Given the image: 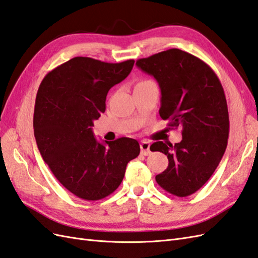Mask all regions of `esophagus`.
<instances>
[{
  "label": "esophagus",
  "mask_w": 258,
  "mask_h": 258,
  "mask_svg": "<svg viewBox=\"0 0 258 258\" xmlns=\"http://www.w3.org/2000/svg\"><path fill=\"white\" fill-rule=\"evenodd\" d=\"M140 149H141V154H143V155H148L151 152V151H150V143L147 142V141L141 142Z\"/></svg>",
  "instance_id": "1"
}]
</instances>
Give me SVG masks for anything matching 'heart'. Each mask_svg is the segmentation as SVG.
<instances>
[{
  "label": "heart",
  "instance_id": "b5f03b06",
  "mask_svg": "<svg viewBox=\"0 0 258 258\" xmlns=\"http://www.w3.org/2000/svg\"><path fill=\"white\" fill-rule=\"evenodd\" d=\"M150 82H152V81H150V80H142V81H140L139 83H138L137 85H142V84H147V83H150ZM136 85V86H137Z\"/></svg>",
  "mask_w": 258,
  "mask_h": 258
}]
</instances>
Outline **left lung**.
I'll list each match as a JSON object with an SVG mask.
<instances>
[{
  "label": "left lung",
  "instance_id": "8db88e82",
  "mask_svg": "<svg viewBox=\"0 0 258 258\" xmlns=\"http://www.w3.org/2000/svg\"><path fill=\"white\" fill-rule=\"evenodd\" d=\"M137 67L154 77L161 89L160 116L169 129L180 125L179 143L154 142L151 151L167 155L168 166L156 175L163 189L187 197L216 171L229 138V111L223 87L212 69L197 56L168 49L139 59Z\"/></svg>",
  "mask_w": 258,
  "mask_h": 258
}]
</instances>
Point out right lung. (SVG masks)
Masks as SVG:
<instances>
[{
	"label": "right lung",
	"instance_id": "right-lung-1",
	"mask_svg": "<svg viewBox=\"0 0 258 258\" xmlns=\"http://www.w3.org/2000/svg\"><path fill=\"white\" fill-rule=\"evenodd\" d=\"M135 60L107 63L75 56L43 78L37 92L34 134L52 174L75 196L94 202L121 184L129 161L140 153L131 138L100 143L94 120L106 109V96L133 70Z\"/></svg>",
	"mask_w": 258,
	"mask_h": 258
}]
</instances>
